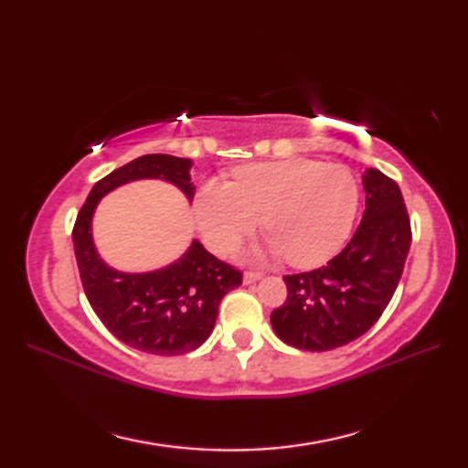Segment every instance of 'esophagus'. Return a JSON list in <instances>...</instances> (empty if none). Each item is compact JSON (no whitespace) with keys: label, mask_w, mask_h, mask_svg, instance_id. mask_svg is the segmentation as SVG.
Masks as SVG:
<instances>
[{"label":"esophagus","mask_w":468,"mask_h":468,"mask_svg":"<svg viewBox=\"0 0 468 468\" xmlns=\"http://www.w3.org/2000/svg\"><path fill=\"white\" fill-rule=\"evenodd\" d=\"M261 277H263V273H260V271H245V275H243V283H245V285L255 283V282H260Z\"/></svg>","instance_id":"1"}]
</instances>
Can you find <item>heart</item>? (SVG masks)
Listing matches in <instances>:
<instances>
[{
	"label": "heart",
	"instance_id": "b5f03b06",
	"mask_svg": "<svg viewBox=\"0 0 468 468\" xmlns=\"http://www.w3.org/2000/svg\"><path fill=\"white\" fill-rule=\"evenodd\" d=\"M360 186L350 168L312 158L243 166L235 181L207 178L195 217L213 251L227 253L261 223L271 229L257 253L320 265L342 250L356 221Z\"/></svg>",
	"mask_w": 468,
	"mask_h": 468
}]
</instances>
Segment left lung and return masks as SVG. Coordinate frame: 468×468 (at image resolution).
<instances>
[{
	"label": "left lung",
	"mask_w": 468,
	"mask_h": 468,
	"mask_svg": "<svg viewBox=\"0 0 468 468\" xmlns=\"http://www.w3.org/2000/svg\"><path fill=\"white\" fill-rule=\"evenodd\" d=\"M362 185L366 211L344 251L320 270L283 277L287 300L271 325L297 350L327 352L357 340L399 287L412 241L402 193L378 168H366Z\"/></svg>",
	"instance_id": "left-lung-1"
}]
</instances>
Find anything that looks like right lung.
Returning <instances> with one entry per match:
<instances>
[{"mask_svg":"<svg viewBox=\"0 0 468 468\" xmlns=\"http://www.w3.org/2000/svg\"><path fill=\"white\" fill-rule=\"evenodd\" d=\"M188 158L144 154L98 181L78 213L72 239L88 302L108 332L146 354L178 356L197 350L211 335L223 297L241 285V271L218 261L193 239L176 261L146 273H126L96 251L92 217L101 198L143 178H158L181 188L193 201Z\"/></svg>","mask_w":468,"mask_h":468,"instance_id":"right-lung-1","label":"right lung"}]
</instances>
